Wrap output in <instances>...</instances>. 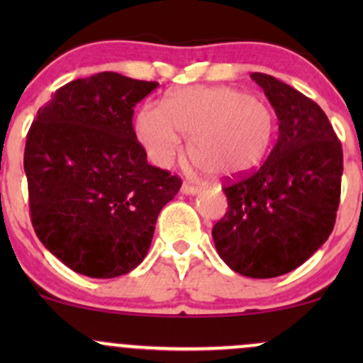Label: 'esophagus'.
<instances>
[{
    "label": "esophagus",
    "mask_w": 363,
    "mask_h": 363,
    "mask_svg": "<svg viewBox=\"0 0 363 363\" xmlns=\"http://www.w3.org/2000/svg\"><path fill=\"white\" fill-rule=\"evenodd\" d=\"M199 189H201V187L194 186V184H189V182H184V184H182V187H181V191L184 194H198Z\"/></svg>",
    "instance_id": "1"
}]
</instances>
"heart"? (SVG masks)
Returning a JSON list of instances; mask_svg holds the SVG:
<instances>
[{"label": "heart", "mask_w": 363, "mask_h": 363, "mask_svg": "<svg viewBox=\"0 0 363 363\" xmlns=\"http://www.w3.org/2000/svg\"><path fill=\"white\" fill-rule=\"evenodd\" d=\"M277 116L261 99L232 86H187L164 107L147 104L136 135L153 164L169 165L187 136L196 165L218 176H239L259 165L273 143Z\"/></svg>", "instance_id": "b5f03b06"}]
</instances>
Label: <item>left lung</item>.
Listing matches in <instances>:
<instances>
[{"instance_id":"8db88e82","label":"left lung","mask_w":363,"mask_h":363,"mask_svg":"<svg viewBox=\"0 0 363 363\" xmlns=\"http://www.w3.org/2000/svg\"><path fill=\"white\" fill-rule=\"evenodd\" d=\"M251 78L277 112L280 135L259 169L223 184L228 210L211 235L235 273L274 278L298 268L331 235L343 150L314 101L269 74Z\"/></svg>"}]
</instances>
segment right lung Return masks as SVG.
<instances>
[{
    "label": "right lung",
    "instance_id": "add662e5",
    "mask_svg": "<svg viewBox=\"0 0 363 363\" xmlns=\"http://www.w3.org/2000/svg\"><path fill=\"white\" fill-rule=\"evenodd\" d=\"M157 86L114 72L78 78L54 91L28 129L32 225L73 272L114 278L135 269L181 189V177L148 164L133 129V109Z\"/></svg>",
    "mask_w": 363,
    "mask_h": 363
}]
</instances>
